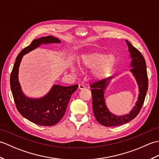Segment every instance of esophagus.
<instances>
[{
	"label": "esophagus",
	"mask_w": 159,
	"mask_h": 159,
	"mask_svg": "<svg viewBox=\"0 0 159 159\" xmlns=\"http://www.w3.org/2000/svg\"><path fill=\"white\" fill-rule=\"evenodd\" d=\"M79 89H85V86L83 85V84H79Z\"/></svg>",
	"instance_id": "34e87169"
}]
</instances>
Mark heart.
Instances as JSON below:
<instances>
[{
    "label": "heart",
    "mask_w": 159,
    "mask_h": 159,
    "mask_svg": "<svg viewBox=\"0 0 159 159\" xmlns=\"http://www.w3.org/2000/svg\"><path fill=\"white\" fill-rule=\"evenodd\" d=\"M82 64L87 68L93 69L92 75L94 79L100 80L105 76L112 68L116 62L113 55L94 52L84 55L82 57Z\"/></svg>",
    "instance_id": "b5f03b06"
}]
</instances>
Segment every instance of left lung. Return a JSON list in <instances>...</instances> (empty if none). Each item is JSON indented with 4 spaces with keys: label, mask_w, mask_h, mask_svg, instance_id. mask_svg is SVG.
<instances>
[{
    "label": "left lung",
    "mask_w": 159,
    "mask_h": 159,
    "mask_svg": "<svg viewBox=\"0 0 159 159\" xmlns=\"http://www.w3.org/2000/svg\"><path fill=\"white\" fill-rule=\"evenodd\" d=\"M131 57L130 72L136 79L139 93L138 100L129 113L124 116H116L109 111L104 99V90L111 80V76L98 80L90 85L92 87V107L94 116L98 122L104 126H116L129 122L135 118L142 107L148 87L146 63L143 56L136 48L126 40Z\"/></svg>",
    "instance_id": "8db88e82"
}]
</instances>
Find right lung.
I'll list each match as a JSON object with an SVG mask.
<instances>
[{
	"label": "right lung",
	"instance_id": "add662e5",
	"mask_svg": "<svg viewBox=\"0 0 159 159\" xmlns=\"http://www.w3.org/2000/svg\"><path fill=\"white\" fill-rule=\"evenodd\" d=\"M52 43H58L61 41L50 35L33 40L16 57L10 76V85L17 109L26 119L40 126H54L59 122L66 113L71 96L79 87L54 85L46 96L39 98H31L23 93L18 80L19 67L23 56L41 44Z\"/></svg>",
	"mask_w": 159,
	"mask_h": 159
}]
</instances>
